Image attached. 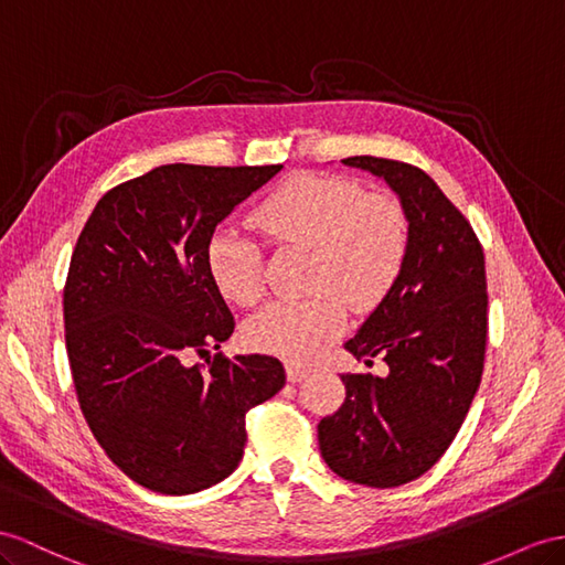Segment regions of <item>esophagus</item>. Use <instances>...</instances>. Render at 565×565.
Masks as SVG:
<instances>
[{"label": "esophagus", "instance_id": "esophagus-1", "mask_svg": "<svg viewBox=\"0 0 565 565\" xmlns=\"http://www.w3.org/2000/svg\"><path fill=\"white\" fill-rule=\"evenodd\" d=\"M286 377H288V382H302V380H308L310 377V370L308 367H300V365H296V363H291L286 367Z\"/></svg>", "mask_w": 565, "mask_h": 565}]
</instances>
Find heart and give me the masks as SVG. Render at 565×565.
<instances>
[{
	"label": "heart",
	"mask_w": 565,
	"mask_h": 565,
	"mask_svg": "<svg viewBox=\"0 0 565 565\" xmlns=\"http://www.w3.org/2000/svg\"><path fill=\"white\" fill-rule=\"evenodd\" d=\"M253 224L277 245L310 248V291L302 302H271L245 327L255 351L310 363L345 324L343 300L370 310L394 286L408 250V222L396 200L365 195L349 179L296 173L259 202ZM207 269L222 296L253 306L265 291L259 245L236 228L207 241Z\"/></svg>",
	"instance_id": "b5f03b06"
}]
</instances>
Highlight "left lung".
Returning a JSON list of instances; mask_svg holds the SVG:
<instances>
[{"mask_svg":"<svg viewBox=\"0 0 565 565\" xmlns=\"http://www.w3.org/2000/svg\"><path fill=\"white\" fill-rule=\"evenodd\" d=\"M396 193L408 250L394 286L343 349L384 377L341 374L345 401L322 417L327 466L363 487H398L427 472L454 441L482 377L484 253L472 226L423 169L380 157L341 159Z\"/></svg>","mask_w":565,"mask_h":565,"instance_id":"left-lung-1","label":"left lung"}]
</instances>
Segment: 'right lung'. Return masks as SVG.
Instances as JSON below:
<instances>
[{
    "label": "right lung",
    "mask_w": 565,
    "mask_h": 565,
    "mask_svg": "<svg viewBox=\"0 0 565 565\" xmlns=\"http://www.w3.org/2000/svg\"><path fill=\"white\" fill-rule=\"evenodd\" d=\"M281 169L157 167L105 193L81 231L64 288L71 374L97 444L145 489L222 482L243 458L245 413L286 382L277 358H210L234 315L205 257L216 226Z\"/></svg>",
    "instance_id": "right-lung-1"
}]
</instances>
